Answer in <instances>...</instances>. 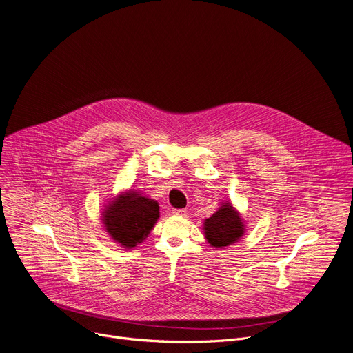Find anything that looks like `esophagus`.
<instances>
[{
	"instance_id": "esophagus-1",
	"label": "esophagus",
	"mask_w": 353,
	"mask_h": 353,
	"mask_svg": "<svg viewBox=\"0 0 353 353\" xmlns=\"http://www.w3.org/2000/svg\"><path fill=\"white\" fill-rule=\"evenodd\" d=\"M173 214H174V215H179V216H185V215H187V210H185V208L173 210Z\"/></svg>"
}]
</instances>
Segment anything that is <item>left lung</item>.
<instances>
[{
    "label": "left lung",
    "mask_w": 353,
    "mask_h": 353,
    "mask_svg": "<svg viewBox=\"0 0 353 353\" xmlns=\"http://www.w3.org/2000/svg\"><path fill=\"white\" fill-rule=\"evenodd\" d=\"M204 236L212 248H225L238 242L245 234L241 214L230 201L222 203L216 212L204 221Z\"/></svg>",
    "instance_id": "1"
}]
</instances>
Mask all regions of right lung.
I'll list each match as a JSON object with an SVG mask.
<instances>
[{"mask_svg":"<svg viewBox=\"0 0 353 353\" xmlns=\"http://www.w3.org/2000/svg\"><path fill=\"white\" fill-rule=\"evenodd\" d=\"M159 215L157 201L128 190L108 203L103 211V222L114 242L132 249L150 234Z\"/></svg>","mask_w":353,"mask_h":353,"instance_id":"add662e5","label":"right lung"}]
</instances>
